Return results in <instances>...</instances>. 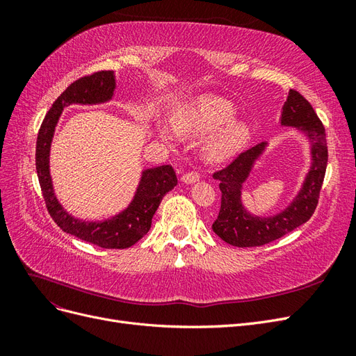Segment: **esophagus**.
Returning a JSON list of instances; mask_svg holds the SVG:
<instances>
[{"label":"esophagus","instance_id":"obj_1","mask_svg":"<svg viewBox=\"0 0 356 356\" xmlns=\"http://www.w3.org/2000/svg\"><path fill=\"white\" fill-rule=\"evenodd\" d=\"M199 179H200V175L197 172H187V174H184L181 178V181L186 182V184H193V182H196Z\"/></svg>","mask_w":356,"mask_h":356}]
</instances>
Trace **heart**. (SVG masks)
Returning <instances> with one entry per match:
<instances>
[{
  "label": "heart",
  "mask_w": 356,
  "mask_h": 356,
  "mask_svg": "<svg viewBox=\"0 0 356 356\" xmlns=\"http://www.w3.org/2000/svg\"><path fill=\"white\" fill-rule=\"evenodd\" d=\"M236 108L218 96H200L178 108L172 118L175 132L184 136H199L218 131L204 144V156L211 161H222L233 157L248 144L251 127L242 120H233ZM160 135L170 139L165 127Z\"/></svg>",
  "instance_id": "obj_1"
}]
</instances>
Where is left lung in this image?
<instances>
[{"label":"left lung","instance_id":"obj_1","mask_svg":"<svg viewBox=\"0 0 356 356\" xmlns=\"http://www.w3.org/2000/svg\"><path fill=\"white\" fill-rule=\"evenodd\" d=\"M281 124L296 127L310 141L312 165L294 200L284 211L272 217H257L242 204L243 182L250 177L255 161L260 159L267 143H260L236 157L229 166L215 172L220 181L221 208L212 230L229 245L239 248L270 243L305 224L314 215L319 191L324 182L328 148L324 124L321 123L312 105L297 90L291 89L282 106Z\"/></svg>","mask_w":356,"mask_h":356}]
</instances>
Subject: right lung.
Instances as JSON below:
<instances>
[{
    "instance_id": "1",
    "label": "right lung",
    "mask_w": 356,
    "mask_h": 356,
    "mask_svg": "<svg viewBox=\"0 0 356 356\" xmlns=\"http://www.w3.org/2000/svg\"><path fill=\"white\" fill-rule=\"evenodd\" d=\"M115 89V77L113 71H98L86 75L70 84L59 98L53 102L51 108L41 123L37 149L35 166L40 187L44 197L47 211L59 227L75 238L93 243L105 250H124L135 245L152 227L153 215L168 191L178 184L175 170L169 165L145 169L136 188L134 200L129 207L105 221H81L74 218L58 202L53 191L49 156L55 127L65 106L71 104H102L110 101Z\"/></svg>"
}]
</instances>
